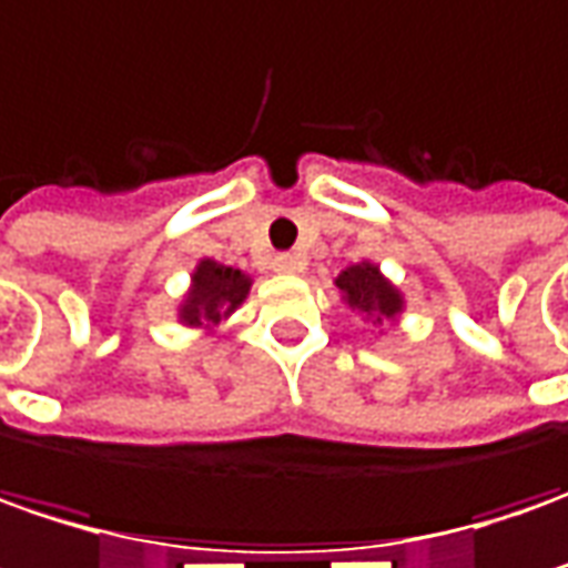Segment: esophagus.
<instances>
[{"mask_svg": "<svg viewBox=\"0 0 568 568\" xmlns=\"http://www.w3.org/2000/svg\"><path fill=\"white\" fill-rule=\"evenodd\" d=\"M273 270H276V273H302L304 261L298 254H280V257L273 261Z\"/></svg>", "mask_w": 568, "mask_h": 568, "instance_id": "34e87169", "label": "esophagus"}]
</instances>
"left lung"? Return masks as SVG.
<instances>
[{"label":"left lung","instance_id":"left-lung-1","mask_svg":"<svg viewBox=\"0 0 568 568\" xmlns=\"http://www.w3.org/2000/svg\"><path fill=\"white\" fill-rule=\"evenodd\" d=\"M336 285L343 288V298L358 307L367 321L383 323L402 311V295L381 276L374 264H355L339 273Z\"/></svg>","mask_w":568,"mask_h":568}]
</instances>
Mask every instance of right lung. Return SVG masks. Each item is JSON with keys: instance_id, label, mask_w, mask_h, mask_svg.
I'll return each mask as SVG.
<instances>
[{"instance_id": "add662e5", "label": "right lung", "mask_w": 568, "mask_h": 568, "mask_svg": "<svg viewBox=\"0 0 568 568\" xmlns=\"http://www.w3.org/2000/svg\"><path fill=\"white\" fill-rule=\"evenodd\" d=\"M247 288L251 280L242 270H232L216 261H201L191 276V292L179 307V321L185 326H213L245 302Z\"/></svg>"}]
</instances>
